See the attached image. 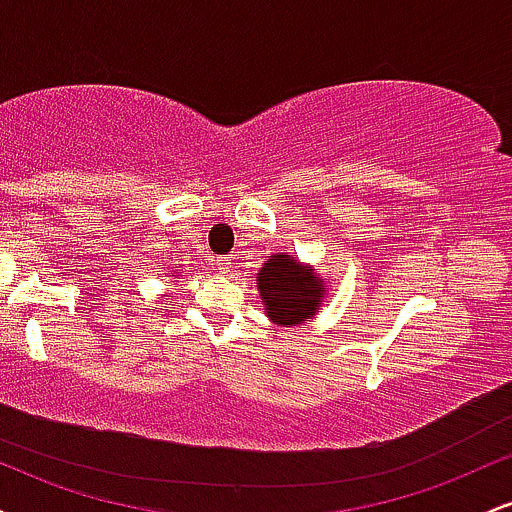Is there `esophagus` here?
<instances>
[{"label": "esophagus", "mask_w": 512, "mask_h": 512, "mask_svg": "<svg viewBox=\"0 0 512 512\" xmlns=\"http://www.w3.org/2000/svg\"><path fill=\"white\" fill-rule=\"evenodd\" d=\"M216 267H219V272H221V274H228V272H231L233 262L228 260V257H219V260H216Z\"/></svg>", "instance_id": "esophagus-1"}]
</instances>
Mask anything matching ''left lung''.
Returning a JSON list of instances; mask_svg holds the SVG:
<instances>
[{
  "instance_id": "obj_1",
  "label": "left lung",
  "mask_w": 512,
  "mask_h": 512,
  "mask_svg": "<svg viewBox=\"0 0 512 512\" xmlns=\"http://www.w3.org/2000/svg\"><path fill=\"white\" fill-rule=\"evenodd\" d=\"M264 313L274 325L293 327L313 320L325 301V281L289 252H276L257 274Z\"/></svg>"
}]
</instances>
